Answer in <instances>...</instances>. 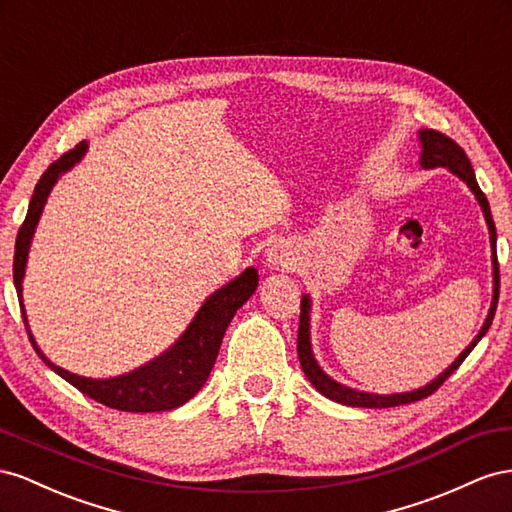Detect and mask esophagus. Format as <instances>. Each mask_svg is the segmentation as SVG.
<instances>
[{
  "label": "esophagus",
  "instance_id": "esophagus-1",
  "mask_svg": "<svg viewBox=\"0 0 512 512\" xmlns=\"http://www.w3.org/2000/svg\"><path fill=\"white\" fill-rule=\"evenodd\" d=\"M268 264L276 266V268H287L291 264V257L289 251L285 246H274L272 251L268 253Z\"/></svg>",
  "mask_w": 512,
  "mask_h": 512
}]
</instances>
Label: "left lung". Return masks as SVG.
Masks as SVG:
<instances>
[{
  "label": "left lung",
  "instance_id": "obj_1",
  "mask_svg": "<svg viewBox=\"0 0 512 512\" xmlns=\"http://www.w3.org/2000/svg\"><path fill=\"white\" fill-rule=\"evenodd\" d=\"M420 143H422L420 165L425 169L448 167L452 173H457L461 180L467 182V186H470L474 191L478 203L483 206L487 225H489V233H491V248H493V304H491V311H489V317L485 321L483 330L478 332V337L472 341V345L467 347L465 352L455 362H452L440 377L435 379V382H431L429 386L420 388V390H414V392L388 394V397H382V394H369V392H358V390H352V388H345V386L334 382V379H330L324 371L317 367V362H315L313 352H311V343H309V298H302V302H300V326H298V358H300V364H302V371H304L306 377H309V382L321 394H324V397L337 401V403H343V405H352V407H394V405H405V403L427 399L429 394H433L452 373H455L461 367V362L467 358V354H470L472 349L476 347V343L485 337L489 326H491V321H493L495 309H498L500 266H498V251H495V225H493V216H491V210H489V201H487L485 193L480 191V186L476 182V175H474V169L470 165V158L465 156L463 148L455 139H450L448 135L440 133V130H433V128L420 130Z\"/></svg>",
  "mask_w": 512,
  "mask_h": 512
}]
</instances>
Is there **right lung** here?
Returning <instances> with one entry per match:
<instances>
[{"label":"right lung","instance_id":"add662e5","mask_svg":"<svg viewBox=\"0 0 512 512\" xmlns=\"http://www.w3.org/2000/svg\"><path fill=\"white\" fill-rule=\"evenodd\" d=\"M85 148H87L85 141H81L79 145H75V148L62 154V158H57L55 163L42 173V178L34 188L27 216L17 233V244H14L12 274H14V287H17L19 298L23 291L21 281L25 272L27 248L40 218L42 206H45L47 195L51 193L55 180L60 178V173L75 165L83 156ZM255 287H257V270L246 268L238 279H233L229 285L218 289L216 294H212L206 302H203L199 313L191 321V326L186 328L180 341L175 343L167 354L156 358L150 364H145V367L133 373L111 377V379L79 377L75 373H68L60 367H55V364L42 356V352L36 347L32 332L27 328L23 302H21V315H23L27 337L32 341L36 354L45 360L57 375H62L68 384L87 394L90 399L122 412H167V410H173V407H180L191 397H195V394L201 390V386L206 384L231 317L236 315V311L248 298H251Z\"/></svg>","mask_w":512,"mask_h":512}]
</instances>
